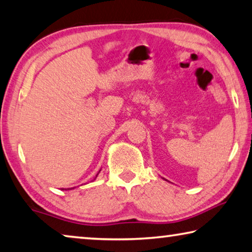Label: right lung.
<instances>
[{
	"mask_svg": "<svg viewBox=\"0 0 252 252\" xmlns=\"http://www.w3.org/2000/svg\"><path fill=\"white\" fill-rule=\"evenodd\" d=\"M96 176H97V175H96Z\"/></svg>",
	"mask_w": 252,
	"mask_h": 252,
	"instance_id": "obj_1",
	"label": "right lung"
}]
</instances>
